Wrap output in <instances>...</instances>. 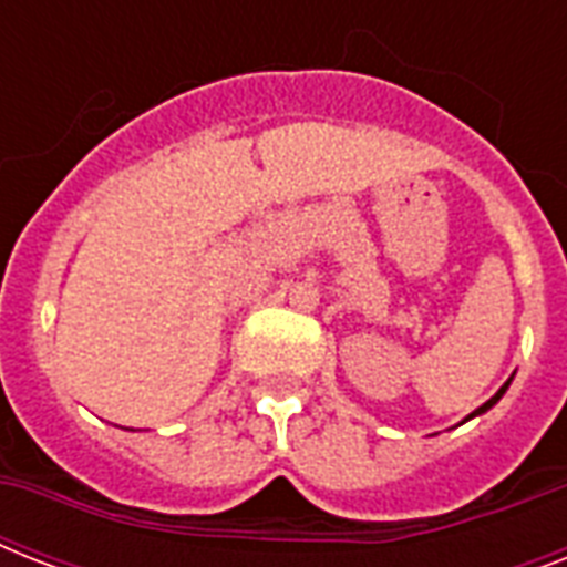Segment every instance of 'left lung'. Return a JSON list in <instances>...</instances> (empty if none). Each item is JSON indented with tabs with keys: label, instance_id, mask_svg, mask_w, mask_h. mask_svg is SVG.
Instances as JSON below:
<instances>
[{
	"label": "left lung",
	"instance_id": "obj_1",
	"mask_svg": "<svg viewBox=\"0 0 567 567\" xmlns=\"http://www.w3.org/2000/svg\"><path fill=\"white\" fill-rule=\"evenodd\" d=\"M509 382H512V379H509ZM509 382H506V385H503V388H501V391H497V394H494V396H492V400H488V403H483V405H480V409H476V412H471V414H467V421H471V417H476V414H483V412H488V409H492V405H494V403H497V400H501V396H503V394H506V388H509Z\"/></svg>",
	"mask_w": 567,
	"mask_h": 567
}]
</instances>
